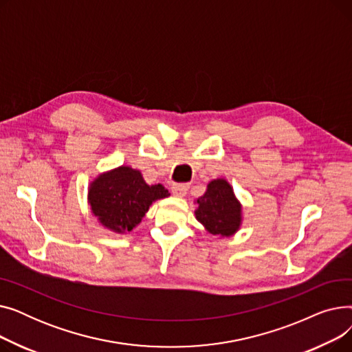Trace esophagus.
I'll list each match as a JSON object with an SVG mask.
<instances>
[{"label":"esophagus","mask_w":352,"mask_h":352,"mask_svg":"<svg viewBox=\"0 0 352 352\" xmlns=\"http://www.w3.org/2000/svg\"><path fill=\"white\" fill-rule=\"evenodd\" d=\"M188 188H190V186L186 182H174L173 187H171V191L175 197H184L187 194Z\"/></svg>","instance_id":"esophagus-1"}]
</instances>
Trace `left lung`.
I'll return each instance as SVG.
<instances>
[{
    "instance_id": "1",
    "label": "left lung",
    "mask_w": 352,
    "mask_h": 352,
    "mask_svg": "<svg viewBox=\"0 0 352 352\" xmlns=\"http://www.w3.org/2000/svg\"><path fill=\"white\" fill-rule=\"evenodd\" d=\"M197 219L211 234L230 236L238 230L241 223V206L226 179L211 181L207 192L197 199Z\"/></svg>"
}]
</instances>
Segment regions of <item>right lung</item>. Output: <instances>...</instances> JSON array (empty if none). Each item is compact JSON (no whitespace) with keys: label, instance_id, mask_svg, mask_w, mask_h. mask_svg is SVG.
I'll use <instances>...</instances> for the list:
<instances>
[{"label":"right lung","instance_id":"add662e5","mask_svg":"<svg viewBox=\"0 0 352 352\" xmlns=\"http://www.w3.org/2000/svg\"><path fill=\"white\" fill-rule=\"evenodd\" d=\"M168 194L161 184L148 186L140 171L120 168L98 177L91 184L88 199L100 223L116 232L137 227L153 201Z\"/></svg>","mask_w":352,"mask_h":352}]
</instances>
